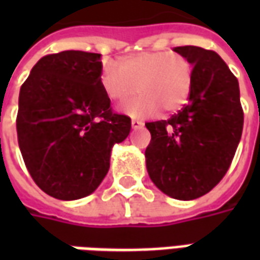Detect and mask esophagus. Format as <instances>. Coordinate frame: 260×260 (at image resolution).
<instances>
[{"mask_svg":"<svg viewBox=\"0 0 260 260\" xmlns=\"http://www.w3.org/2000/svg\"><path fill=\"white\" fill-rule=\"evenodd\" d=\"M131 125H132L134 129H141V128L145 126V122H142L139 119H132V121H131Z\"/></svg>","mask_w":260,"mask_h":260,"instance_id":"34e87169","label":"esophagus"}]
</instances>
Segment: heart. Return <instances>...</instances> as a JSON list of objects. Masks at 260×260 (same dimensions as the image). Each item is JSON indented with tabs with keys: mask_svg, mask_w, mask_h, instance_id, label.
Wrapping results in <instances>:
<instances>
[{
	"mask_svg": "<svg viewBox=\"0 0 260 260\" xmlns=\"http://www.w3.org/2000/svg\"><path fill=\"white\" fill-rule=\"evenodd\" d=\"M192 79V62L177 51L131 54L119 67L104 65L100 75L103 90L119 104L132 100L139 90L142 96L125 107L138 118L153 117L160 108L167 113L180 110L189 97Z\"/></svg>",
	"mask_w": 260,
	"mask_h": 260,
	"instance_id": "1",
	"label": "heart"
}]
</instances>
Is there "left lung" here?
I'll return each instance as SVG.
<instances>
[{"mask_svg": "<svg viewBox=\"0 0 260 260\" xmlns=\"http://www.w3.org/2000/svg\"><path fill=\"white\" fill-rule=\"evenodd\" d=\"M193 67L189 102L167 121L146 122V169L166 195L192 201L221 181L244 126L238 80L221 57L196 46L175 47Z\"/></svg>", "mask_w": 260, "mask_h": 260, "instance_id": "8db88e82", "label": "left lung"}]
</instances>
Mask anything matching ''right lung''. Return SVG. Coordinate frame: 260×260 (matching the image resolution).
Segmentation results:
<instances>
[{
    "label": "right lung",
    "instance_id": "1",
    "mask_svg": "<svg viewBox=\"0 0 260 260\" xmlns=\"http://www.w3.org/2000/svg\"><path fill=\"white\" fill-rule=\"evenodd\" d=\"M102 55L61 51L37 61L19 91L16 132L37 186L61 201L90 195L110 169L131 118L113 113L100 83Z\"/></svg>",
    "mask_w": 260,
    "mask_h": 260
}]
</instances>
